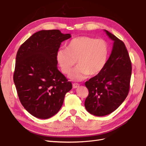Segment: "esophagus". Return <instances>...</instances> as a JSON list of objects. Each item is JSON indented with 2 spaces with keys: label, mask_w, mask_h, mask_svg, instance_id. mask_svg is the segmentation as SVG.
<instances>
[{
  "label": "esophagus",
  "mask_w": 146,
  "mask_h": 146,
  "mask_svg": "<svg viewBox=\"0 0 146 146\" xmlns=\"http://www.w3.org/2000/svg\"><path fill=\"white\" fill-rule=\"evenodd\" d=\"M79 86H80V85H79L78 83H73V84H72V87H73V88H78Z\"/></svg>",
  "instance_id": "obj_1"
}]
</instances>
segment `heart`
Masks as SVG:
<instances>
[{
    "label": "heart",
    "mask_w": 146,
    "mask_h": 146,
    "mask_svg": "<svg viewBox=\"0 0 146 146\" xmlns=\"http://www.w3.org/2000/svg\"><path fill=\"white\" fill-rule=\"evenodd\" d=\"M108 53L107 42L103 39L88 36L76 37L70 40L67 48L57 51L56 58L61 71L69 74L73 66L78 64L69 77L74 80H82L89 75L95 76L102 71L107 63Z\"/></svg>",
    "instance_id": "heart-1"
}]
</instances>
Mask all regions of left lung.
<instances>
[{"label":"left lung","mask_w":146,"mask_h":146,"mask_svg":"<svg viewBox=\"0 0 146 146\" xmlns=\"http://www.w3.org/2000/svg\"><path fill=\"white\" fill-rule=\"evenodd\" d=\"M105 31L114 41L111 54L102 71L85 82L89 91L85 102V108L98 116L111 113L124 101L130 90L132 69L125 44Z\"/></svg>","instance_id":"8db88e82"}]
</instances>
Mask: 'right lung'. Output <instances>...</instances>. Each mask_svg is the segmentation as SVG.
<instances>
[{"label":"right lung","mask_w":146,"mask_h":146,"mask_svg":"<svg viewBox=\"0 0 146 146\" xmlns=\"http://www.w3.org/2000/svg\"><path fill=\"white\" fill-rule=\"evenodd\" d=\"M70 37L59 30H41L17 50L13 80L21 104L35 117L55 115L72 89L71 82L58 70L56 58L61 43Z\"/></svg>","instance_id":"1"}]
</instances>
